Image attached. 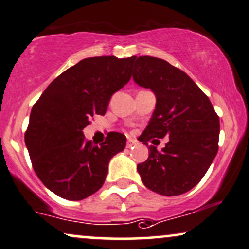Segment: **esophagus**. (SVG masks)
Listing matches in <instances>:
<instances>
[{"instance_id": "1", "label": "esophagus", "mask_w": 249, "mask_h": 249, "mask_svg": "<svg viewBox=\"0 0 249 249\" xmlns=\"http://www.w3.org/2000/svg\"><path fill=\"white\" fill-rule=\"evenodd\" d=\"M135 145V141H133V140H128V142H127V148H133V146Z\"/></svg>"}]
</instances>
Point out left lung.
Segmentation results:
<instances>
[{
  "mask_svg": "<svg viewBox=\"0 0 249 249\" xmlns=\"http://www.w3.org/2000/svg\"><path fill=\"white\" fill-rule=\"evenodd\" d=\"M133 78L156 96V108L140 136L168 137L161 151L149 146V157L137 165L146 188L165 196L181 195L197 185L218 152L219 118L209 98L194 81L167 61L133 56Z\"/></svg>",
  "mask_w": 249,
  "mask_h": 249,
  "instance_id": "obj_1",
  "label": "left lung"
}]
</instances>
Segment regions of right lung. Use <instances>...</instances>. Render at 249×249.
<instances>
[{
  "label": "right lung",
  "mask_w": 249,
  "mask_h": 249,
  "mask_svg": "<svg viewBox=\"0 0 249 249\" xmlns=\"http://www.w3.org/2000/svg\"><path fill=\"white\" fill-rule=\"evenodd\" d=\"M133 57H88L48 85L32 107L25 144L33 170L60 197L79 201L99 190L108 162L124 151V135L107 134L100 146L85 140L91 116L106 113L110 97L131 78Z\"/></svg>",
  "instance_id": "add662e5"
}]
</instances>
